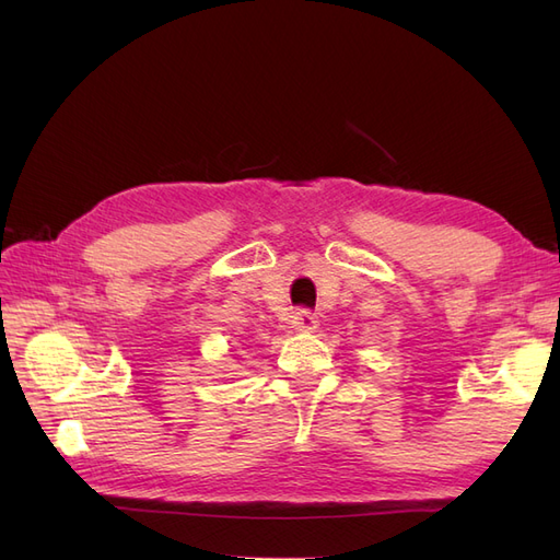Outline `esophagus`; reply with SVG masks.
Instances as JSON below:
<instances>
[{
	"label": "esophagus",
	"mask_w": 560,
	"mask_h": 560,
	"mask_svg": "<svg viewBox=\"0 0 560 560\" xmlns=\"http://www.w3.org/2000/svg\"><path fill=\"white\" fill-rule=\"evenodd\" d=\"M294 327L299 329V331H311V329H315L317 327V319H315V315L311 313V311H299L296 313V317H294Z\"/></svg>",
	"instance_id": "obj_1"
}]
</instances>
